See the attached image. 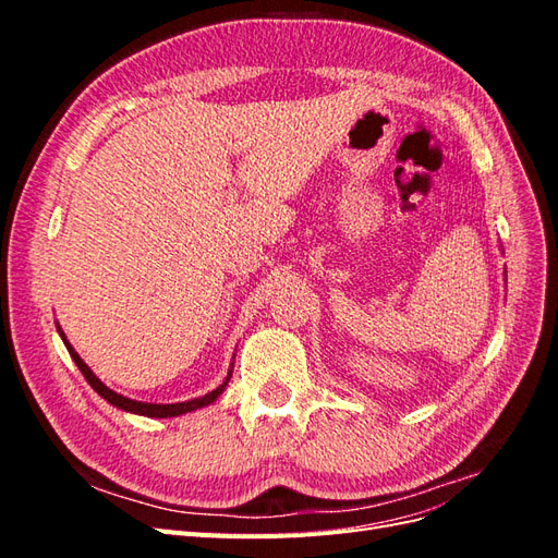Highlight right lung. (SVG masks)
Listing matches in <instances>:
<instances>
[{
    "label": "right lung",
    "instance_id": "add662e5",
    "mask_svg": "<svg viewBox=\"0 0 558 558\" xmlns=\"http://www.w3.org/2000/svg\"><path fill=\"white\" fill-rule=\"evenodd\" d=\"M58 332H60V337H62V342H64V347H66V351H70V356H72V361L78 365V369L83 373V377H86V381L95 388V391L102 396L107 402H111L113 408H118V410H123V412H130V414H142V416H154V418H167V416H181V414H189V412H193V410H199V408H207V404H211L218 396H221L223 391H226V386H228V381H230V377H232V367H230V373H228V377H226V381L221 384V386H216L211 393H207V396H202V398H193V400H185V402H172V404H156V402H142V400H132V398H125V396H121V393H116V391H111V388L105 384V381H99L97 377H95V373L93 369L83 363V359L78 356V353L74 351V347L66 342V337H64V332H62V328L58 326Z\"/></svg>",
    "mask_w": 558,
    "mask_h": 558
}]
</instances>
